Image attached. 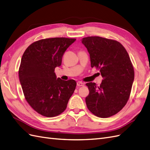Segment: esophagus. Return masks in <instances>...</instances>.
I'll use <instances>...</instances> for the list:
<instances>
[{"instance_id":"1","label":"esophagus","mask_w":150,"mask_h":150,"mask_svg":"<svg viewBox=\"0 0 150 150\" xmlns=\"http://www.w3.org/2000/svg\"><path fill=\"white\" fill-rule=\"evenodd\" d=\"M76 85L79 87H81V86H84V83L81 82V81H78L76 82Z\"/></svg>"}]
</instances>
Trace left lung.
<instances>
[{"label": "left lung", "instance_id": "left-lung-1", "mask_svg": "<svg viewBox=\"0 0 150 150\" xmlns=\"http://www.w3.org/2000/svg\"><path fill=\"white\" fill-rule=\"evenodd\" d=\"M90 54L91 67L101 72L100 86L87 83L89 94L87 108L96 116L108 118L117 114L127 103L134 79V70L126 49L120 42L101 37L82 39Z\"/></svg>", "mask_w": 150, "mask_h": 150}]
</instances>
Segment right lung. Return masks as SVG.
I'll list each match as a JSON object with an SVG mask.
<instances>
[{
  "mask_svg": "<svg viewBox=\"0 0 150 150\" xmlns=\"http://www.w3.org/2000/svg\"><path fill=\"white\" fill-rule=\"evenodd\" d=\"M76 38L55 37L34 42L23 54L19 78L26 101L46 117H54L66 110L75 89L74 80L56 79L55 68L61 64L64 52Z\"/></svg>",
  "mask_w": 150,
  "mask_h": 150,
  "instance_id": "add662e5",
  "label": "right lung"
}]
</instances>
